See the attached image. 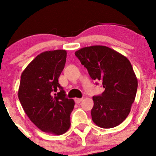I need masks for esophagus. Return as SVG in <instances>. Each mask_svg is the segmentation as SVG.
<instances>
[{"label": "esophagus", "mask_w": 156, "mask_h": 156, "mask_svg": "<svg viewBox=\"0 0 156 156\" xmlns=\"http://www.w3.org/2000/svg\"><path fill=\"white\" fill-rule=\"evenodd\" d=\"M82 101H83V98H75V102L76 103H80Z\"/></svg>", "instance_id": "1"}]
</instances>
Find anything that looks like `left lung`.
Segmentation results:
<instances>
[{
    "label": "left lung",
    "instance_id": "1",
    "mask_svg": "<svg viewBox=\"0 0 156 156\" xmlns=\"http://www.w3.org/2000/svg\"><path fill=\"white\" fill-rule=\"evenodd\" d=\"M75 55L87 68L92 79L103 82L105 89L101 95L92 98V121L103 128L121 124L129 114L138 87L130 61L121 53L103 45L83 48Z\"/></svg>",
    "mask_w": 156,
    "mask_h": 156
}]
</instances>
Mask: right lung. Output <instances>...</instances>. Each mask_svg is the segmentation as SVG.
I'll use <instances>...</instances> for the list:
<instances>
[{"label":"right lung","mask_w":156,"mask_h":156,"mask_svg":"<svg viewBox=\"0 0 156 156\" xmlns=\"http://www.w3.org/2000/svg\"><path fill=\"white\" fill-rule=\"evenodd\" d=\"M66 58L64 50L40 53L23 70L18 90L20 102L30 120L39 129L54 135L69 129L75 105L58 81Z\"/></svg>","instance_id":"obj_1"}]
</instances>
